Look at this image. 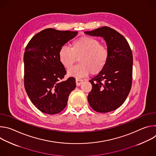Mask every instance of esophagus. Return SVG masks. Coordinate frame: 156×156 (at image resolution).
<instances>
[{
    "label": "esophagus",
    "instance_id": "1",
    "mask_svg": "<svg viewBox=\"0 0 156 156\" xmlns=\"http://www.w3.org/2000/svg\"><path fill=\"white\" fill-rule=\"evenodd\" d=\"M83 82V80L81 79H76V84L77 86H79Z\"/></svg>",
    "mask_w": 156,
    "mask_h": 156
}]
</instances>
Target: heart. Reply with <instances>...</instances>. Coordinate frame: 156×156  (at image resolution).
<instances>
[{
	"label": "heart",
	"instance_id": "1",
	"mask_svg": "<svg viewBox=\"0 0 156 156\" xmlns=\"http://www.w3.org/2000/svg\"><path fill=\"white\" fill-rule=\"evenodd\" d=\"M60 62L65 69H70L78 57L79 64L68 71L70 76L81 78L91 73H101L107 65L110 52L101 42L93 37L83 36L74 39L70 48L63 46L58 51Z\"/></svg>",
	"mask_w": 156,
	"mask_h": 156
}]
</instances>
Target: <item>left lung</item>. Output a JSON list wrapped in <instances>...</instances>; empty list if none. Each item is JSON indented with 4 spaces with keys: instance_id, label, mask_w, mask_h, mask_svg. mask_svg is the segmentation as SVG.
<instances>
[{
    "instance_id": "left-lung-1",
    "label": "left lung",
    "mask_w": 156,
    "mask_h": 156,
    "mask_svg": "<svg viewBox=\"0 0 156 156\" xmlns=\"http://www.w3.org/2000/svg\"><path fill=\"white\" fill-rule=\"evenodd\" d=\"M85 33L104 37L110 52L105 67L90 80L93 88L87 96L88 102L94 110L108 112L121 106L131 90L132 52L126 39L112 28L103 27Z\"/></svg>"
}]
</instances>
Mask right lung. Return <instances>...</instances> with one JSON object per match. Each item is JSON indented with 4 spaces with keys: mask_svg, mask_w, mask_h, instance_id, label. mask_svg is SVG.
Listing matches in <instances>:
<instances>
[{
    "mask_svg": "<svg viewBox=\"0 0 156 156\" xmlns=\"http://www.w3.org/2000/svg\"><path fill=\"white\" fill-rule=\"evenodd\" d=\"M77 31L44 30L28 43L24 54V85L34 105L50 115L60 113L76 87L75 78L66 74L58 57L59 49L73 38Z\"/></svg>",
    "mask_w": 156,
    "mask_h": 156,
    "instance_id": "1",
    "label": "right lung"
}]
</instances>
